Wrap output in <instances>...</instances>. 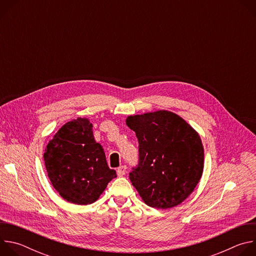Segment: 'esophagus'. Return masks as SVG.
Listing matches in <instances>:
<instances>
[{
  "label": "esophagus",
  "mask_w": 256,
  "mask_h": 256,
  "mask_svg": "<svg viewBox=\"0 0 256 256\" xmlns=\"http://www.w3.org/2000/svg\"><path fill=\"white\" fill-rule=\"evenodd\" d=\"M126 166H124V165L118 167V170H116V173H118V175L120 177L124 176V175L126 174Z\"/></svg>",
  "instance_id": "esophagus-1"
}]
</instances>
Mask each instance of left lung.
I'll return each instance as SVG.
<instances>
[{"mask_svg": "<svg viewBox=\"0 0 256 256\" xmlns=\"http://www.w3.org/2000/svg\"><path fill=\"white\" fill-rule=\"evenodd\" d=\"M138 142V161L130 172L142 200L170 208L196 188L204 169V148L198 132L177 114L160 110L128 116Z\"/></svg>", "mask_w": 256, "mask_h": 256, "instance_id": "8db88e82", "label": "left lung"}]
</instances>
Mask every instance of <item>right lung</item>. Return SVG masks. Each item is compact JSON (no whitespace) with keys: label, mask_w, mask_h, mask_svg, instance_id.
I'll list each match as a JSON object with an SVG mask.
<instances>
[{"label":"right lung","mask_w":256,"mask_h":256,"mask_svg":"<svg viewBox=\"0 0 256 256\" xmlns=\"http://www.w3.org/2000/svg\"><path fill=\"white\" fill-rule=\"evenodd\" d=\"M52 186L66 200L89 204L98 200L116 172L107 165L103 147L95 142L92 124L77 118L62 126L44 155Z\"/></svg>","instance_id":"add662e5"}]
</instances>
